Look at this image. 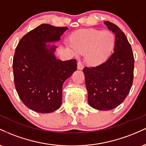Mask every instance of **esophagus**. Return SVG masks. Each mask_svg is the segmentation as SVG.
<instances>
[{"label": "esophagus", "mask_w": 146, "mask_h": 146, "mask_svg": "<svg viewBox=\"0 0 146 146\" xmlns=\"http://www.w3.org/2000/svg\"><path fill=\"white\" fill-rule=\"evenodd\" d=\"M84 68V66L82 64V63L81 62H78V69L79 70H82Z\"/></svg>", "instance_id": "34e87169"}]
</instances>
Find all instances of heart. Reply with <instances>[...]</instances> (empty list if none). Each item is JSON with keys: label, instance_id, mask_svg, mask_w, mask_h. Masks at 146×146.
Returning a JSON list of instances; mask_svg holds the SVG:
<instances>
[{"label": "heart", "instance_id": "1", "mask_svg": "<svg viewBox=\"0 0 146 146\" xmlns=\"http://www.w3.org/2000/svg\"><path fill=\"white\" fill-rule=\"evenodd\" d=\"M70 45L79 54H85L89 66L101 65L109 59L115 46V37L108 31L80 29L71 35Z\"/></svg>", "mask_w": 146, "mask_h": 146}]
</instances>
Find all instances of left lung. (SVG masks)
<instances>
[{"mask_svg":"<svg viewBox=\"0 0 146 146\" xmlns=\"http://www.w3.org/2000/svg\"><path fill=\"white\" fill-rule=\"evenodd\" d=\"M104 23L115 35L114 53L102 64L83 69L88 102L99 110H112L121 104L130 92L134 76L135 59L126 36L117 25Z\"/></svg>","mask_w":146,"mask_h":146,"instance_id":"1","label":"left lung"}]
</instances>
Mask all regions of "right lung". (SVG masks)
Returning a JSON list of instances; mask_svg holds the SVG:
<instances>
[{"instance_id": "right-lung-1", "label": "right lung", "mask_w": 146, "mask_h": 146, "mask_svg": "<svg viewBox=\"0 0 146 146\" xmlns=\"http://www.w3.org/2000/svg\"><path fill=\"white\" fill-rule=\"evenodd\" d=\"M67 27L42 24L20 40L13 60L14 84L18 96L31 110L49 113L62 104V85L77 70L74 59L62 61L47 43L60 40Z\"/></svg>"}]
</instances>
